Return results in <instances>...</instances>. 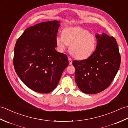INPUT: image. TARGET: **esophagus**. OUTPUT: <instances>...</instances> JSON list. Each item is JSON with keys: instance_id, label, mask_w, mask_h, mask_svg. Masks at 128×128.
<instances>
[{"instance_id": "obj_1", "label": "esophagus", "mask_w": 128, "mask_h": 128, "mask_svg": "<svg viewBox=\"0 0 128 128\" xmlns=\"http://www.w3.org/2000/svg\"><path fill=\"white\" fill-rule=\"evenodd\" d=\"M68 60H69V65H71L72 64V59L70 58H68Z\"/></svg>"}]
</instances>
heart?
Masks as SVG:
<instances>
[{
  "mask_svg": "<svg viewBox=\"0 0 128 128\" xmlns=\"http://www.w3.org/2000/svg\"><path fill=\"white\" fill-rule=\"evenodd\" d=\"M56 43L61 52L70 46L69 50L73 56L83 60L94 53L97 40L94 34L80 27H68L62 30L61 36L56 37Z\"/></svg>",
  "mask_w": 128,
  "mask_h": 128,
  "instance_id": "1",
  "label": "heart"
}]
</instances>
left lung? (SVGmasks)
<instances>
[{
  "mask_svg": "<svg viewBox=\"0 0 128 128\" xmlns=\"http://www.w3.org/2000/svg\"><path fill=\"white\" fill-rule=\"evenodd\" d=\"M96 50L88 59L74 60L75 80L84 93H99L109 86L120 65V56L116 39L104 33L96 34Z\"/></svg>",
  "mask_w": 128,
  "mask_h": 128,
  "instance_id": "8db88e82",
  "label": "left lung"
}]
</instances>
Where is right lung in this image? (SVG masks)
Here are the masks:
<instances>
[{
    "instance_id": "obj_1",
    "label": "right lung",
    "mask_w": 128,
    "mask_h": 128,
    "mask_svg": "<svg viewBox=\"0 0 128 128\" xmlns=\"http://www.w3.org/2000/svg\"><path fill=\"white\" fill-rule=\"evenodd\" d=\"M60 21H46L30 27L17 40L13 63L25 85L41 94L58 85L69 62L66 54L56 51V38Z\"/></svg>"
}]
</instances>
